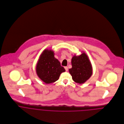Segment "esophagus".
Returning <instances> with one entry per match:
<instances>
[{
  "instance_id": "esophagus-1",
  "label": "esophagus",
  "mask_w": 124,
  "mask_h": 124,
  "mask_svg": "<svg viewBox=\"0 0 124 124\" xmlns=\"http://www.w3.org/2000/svg\"><path fill=\"white\" fill-rule=\"evenodd\" d=\"M64 68H65V71H68V67H67V66H65V67H64Z\"/></svg>"
}]
</instances>
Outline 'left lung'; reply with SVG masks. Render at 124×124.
I'll use <instances>...</instances> for the list:
<instances>
[{
  "label": "left lung",
  "instance_id": "8db88e82",
  "mask_svg": "<svg viewBox=\"0 0 124 124\" xmlns=\"http://www.w3.org/2000/svg\"><path fill=\"white\" fill-rule=\"evenodd\" d=\"M72 68L69 71L76 83H85L93 74V68L88 56L84 52L80 55H74L71 59Z\"/></svg>",
  "mask_w": 124,
  "mask_h": 124
}]
</instances>
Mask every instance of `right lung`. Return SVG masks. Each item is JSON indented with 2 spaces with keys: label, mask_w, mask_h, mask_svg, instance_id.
<instances>
[{
  "label": "right lung",
  "mask_w": 124,
  "mask_h": 124,
  "mask_svg": "<svg viewBox=\"0 0 124 124\" xmlns=\"http://www.w3.org/2000/svg\"><path fill=\"white\" fill-rule=\"evenodd\" d=\"M39 79L46 84L57 81L60 74L65 71L58 59L54 57L53 50L45 49L40 55L36 67Z\"/></svg>",
  "instance_id": "right-lung-1"
}]
</instances>
